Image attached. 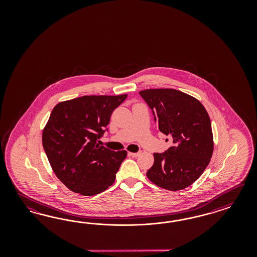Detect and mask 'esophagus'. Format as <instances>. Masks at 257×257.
Segmentation results:
<instances>
[{
	"label": "esophagus",
	"instance_id": "1",
	"mask_svg": "<svg viewBox=\"0 0 257 257\" xmlns=\"http://www.w3.org/2000/svg\"><path fill=\"white\" fill-rule=\"evenodd\" d=\"M140 154H141V152H138V153H130V156H133V157H137V156H140Z\"/></svg>",
	"mask_w": 257,
	"mask_h": 257
}]
</instances>
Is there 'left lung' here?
Here are the masks:
<instances>
[{"label":"left lung","instance_id":"1","mask_svg":"<svg viewBox=\"0 0 257 257\" xmlns=\"http://www.w3.org/2000/svg\"><path fill=\"white\" fill-rule=\"evenodd\" d=\"M140 94L152 109L159 131L171 137L173 143L165 153L154 154L155 163L147 177L171 191L189 187L202 175L213 155L208 113L194 97L176 89H146Z\"/></svg>","mask_w":257,"mask_h":257}]
</instances>
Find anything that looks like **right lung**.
<instances>
[{
    "mask_svg": "<svg viewBox=\"0 0 257 257\" xmlns=\"http://www.w3.org/2000/svg\"><path fill=\"white\" fill-rule=\"evenodd\" d=\"M127 94L83 96L55 105L42 133V144L56 177L71 191L93 196L116 179L126 151L99 144L112 112Z\"/></svg>",
    "mask_w": 257,
    "mask_h": 257,
    "instance_id": "obj_1",
    "label": "right lung"
}]
</instances>
